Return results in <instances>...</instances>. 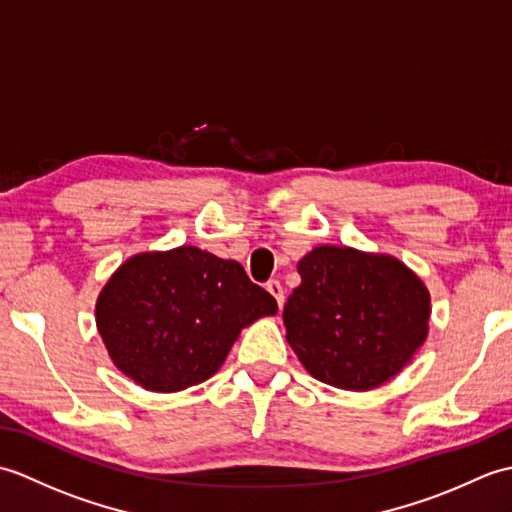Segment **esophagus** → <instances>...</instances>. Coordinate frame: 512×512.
<instances>
[{
    "instance_id": "34e87169",
    "label": "esophagus",
    "mask_w": 512,
    "mask_h": 512,
    "mask_svg": "<svg viewBox=\"0 0 512 512\" xmlns=\"http://www.w3.org/2000/svg\"><path fill=\"white\" fill-rule=\"evenodd\" d=\"M266 290L270 292V295L275 297V301H277V306H279V308L284 306V301H286V295H284V286H281L277 279H270L268 284H266Z\"/></svg>"
}]
</instances>
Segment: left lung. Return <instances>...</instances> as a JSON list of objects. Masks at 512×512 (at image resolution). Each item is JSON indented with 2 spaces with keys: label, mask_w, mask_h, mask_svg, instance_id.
Listing matches in <instances>:
<instances>
[{
  "label": "left lung",
  "mask_w": 512,
  "mask_h": 512,
  "mask_svg": "<svg viewBox=\"0 0 512 512\" xmlns=\"http://www.w3.org/2000/svg\"><path fill=\"white\" fill-rule=\"evenodd\" d=\"M297 270L301 284L284 306L286 339L321 383L383 385L427 339L429 292L398 259L319 246Z\"/></svg>",
  "instance_id": "8db88e82"
}]
</instances>
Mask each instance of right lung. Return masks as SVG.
<instances>
[{"mask_svg": "<svg viewBox=\"0 0 512 512\" xmlns=\"http://www.w3.org/2000/svg\"><path fill=\"white\" fill-rule=\"evenodd\" d=\"M275 312L242 264L180 246L127 259L96 301V325L123 374L180 391L213 376L242 328Z\"/></svg>", "mask_w": 512, "mask_h": 512, "instance_id": "right-lung-1", "label": "right lung"}]
</instances>
